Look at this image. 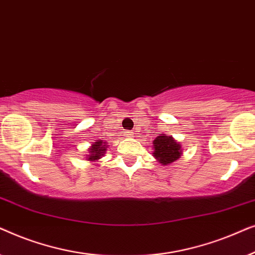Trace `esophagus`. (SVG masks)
I'll use <instances>...</instances> for the list:
<instances>
[{
  "label": "esophagus",
  "mask_w": 255,
  "mask_h": 255,
  "mask_svg": "<svg viewBox=\"0 0 255 255\" xmlns=\"http://www.w3.org/2000/svg\"><path fill=\"white\" fill-rule=\"evenodd\" d=\"M124 135H125V137H132V135H133V132H132V131H125Z\"/></svg>",
  "instance_id": "esophagus-1"
}]
</instances>
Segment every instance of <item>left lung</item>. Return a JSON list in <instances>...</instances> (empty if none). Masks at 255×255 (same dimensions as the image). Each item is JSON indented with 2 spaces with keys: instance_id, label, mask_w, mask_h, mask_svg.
Wrapping results in <instances>:
<instances>
[{
  "instance_id": "obj_1",
  "label": "left lung",
  "mask_w": 255,
  "mask_h": 255,
  "mask_svg": "<svg viewBox=\"0 0 255 255\" xmlns=\"http://www.w3.org/2000/svg\"><path fill=\"white\" fill-rule=\"evenodd\" d=\"M153 148H154L153 156L163 166L176 161L182 154V148L179 142L174 140L173 137H168L165 134L158 135L154 139Z\"/></svg>"
}]
</instances>
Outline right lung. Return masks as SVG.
I'll return each instance as SVG.
<instances>
[{
  "mask_svg": "<svg viewBox=\"0 0 255 255\" xmlns=\"http://www.w3.org/2000/svg\"><path fill=\"white\" fill-rule=\"evenodd\" d=\"M107 144L108 142L103 141V140H96L95 142H93L92 146H90V148L88 149L89 151V155L88 158H87V160L88 161H97V160L102 158V156L104 155V153H106L107 151Z\"/></svg>",
  "mask_w": 255,
  "mask_h": 255,
  "instance_id": "add662e5",
  "label": "right lung"
}]
</instances>
